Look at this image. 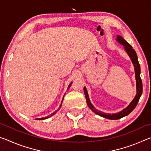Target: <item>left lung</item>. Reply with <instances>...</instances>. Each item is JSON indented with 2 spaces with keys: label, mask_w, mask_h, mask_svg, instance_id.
Returning a JSON list of instances; mask_svg holds the SVG:
<instances>
[{
  "label": "left lung",
  "mask_w": 151,
  "mask_h": 151,
  "mask_svg": "<svg viewBox=\"0 0 151 151\" xmlns=\"http://www.w3.org/2000/svg\"><path fill=\"white\" fill-rule=\"evenodd\" d=\"M116 41L118 42L119 44L122 45L124 47V49L126 51L127 55H129V57L131 58L132 61V65H133L134 67V73H135V79H136V87H137V94L135 95L134 98L133 99L131 103L128 105L126 108L122 110L121 111H120L117 113H113V114H110V113H106V112H103L102 111H99L98 109H96L93 104H92L91 102L89 99L88 94L87 90L85 86H84V93H85V95L86 99V103H87V105L88 106L89 108L94 113L98 114V115L101 116L104 118L111 119V120H117L119 119H121L122 117L125 116H127L128 114H129L131 112L133 111L134 109L136 107L137 104L139 102L140 97L141 96L142 93V83L141 78H140V65L139 63V60H138V57L137 55V53L135 52V50L132 48V46L129 44L126 40H125L122 36L121 35H117L116 36Z\"/></svg>",
  "instance_id": "8db88e82"
}]
</instances>
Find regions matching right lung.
<instances>
[{
  "mask_svg": "<svg viewBox=\"0 0 151 151\" xmlns=\"http://www.w3.org/2000/svg\"><path fill=\"white\" fill-rule=\"evenodd\" d=\"M72 83H73V82H72V83H70L69 84V85H68V88H67V90H68V88H69L70 87V86H71V85H72ZM65 94H64V96H63V99H62V101H61V104H60V106H59V108H58V110H57V111H55L54 112H52V114H50L49 116H45V117H42V118H39V119H36V120H44V119H47L50 118V116H53V115H54V114H56V112H57V111H58V110H59V109H60L61 106H62V103H63V101L64 97H65Z\"/></svg>",
  "mask_w": 151,
  "mask_h": 151,
  "instance_id": "1",
  "label": "right lung"
}]
</instances>
